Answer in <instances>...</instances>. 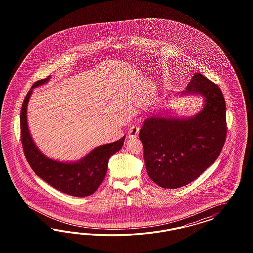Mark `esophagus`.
Masks as SVG:
<instances>
[{
    "mask_svg": "<svg viewBox=\"0 0 253 253\" xmlns=\"http://www.w3.org/2000/svg\"><path fill=\"white\" fill-rule=\"evenodd\" d=\"M139 130H140L139 127H137V126H132L130 130H129V131H128V136L130 139H134V138L138 137Z\"/></svg>",
    "mask_w": 253,
    "mask_h": 253,
    "instance_id": "1",
    "label": "esophagus"
}]
</instances>
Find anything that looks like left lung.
<instances>
[{"mask_svg":"<svg viewBox=\"0 0 253 253\" xmlns=\"http://www.w3.org/2000/svg\"><path fill=\"white\" fill-rule=\"evenodd\" d=\"M182 95H200L204 106L188 118L152 115L139 137L148 176L162 188L193 182L219 157L226 137L225 101L218 85L195 73Z\"/></svg>","mask_w":253,"mask_h":253,"instance_id":"obj_1","label":"left lung"}]
</instances>
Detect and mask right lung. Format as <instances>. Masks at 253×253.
Here are the masks:
<instances>
[{
	"instance_id": "add662e5",
	"label": "right lung",
	"mask_w": 253,
	"mask_h": 253,
	"mask_svg": "<svg viewBox=\"0 0 253 253\" xmlns=\"http://www.w3.org/2000/svg\"><path fill=\"white\" fill-rule=\"evenodd\" d=\"M51 77L36 82L24 99L20 113L21 142L24 154L34 172L56 190L84 198L97 190L106 176L109 158L122 149L125 136L111 144L97 146L82 160L62 162L47 158L31 138L27 122V107L32 90L49 82Z\"/></svg>"
}]
</instances>
